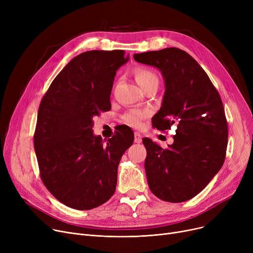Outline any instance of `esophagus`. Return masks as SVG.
<instances>
[{
	"label": "esophagus",
	"mask_w": 253,
	"mask_h": 253,
	"mask_svg": "<svg viewBox=\"0 0 253 253\" xmlns=\"http://www.w3.org/2000/svg\"><path fill=\"white\" fill-rule=\"evenodd\" d=\"M142 141V137L140 135V133H138V132H135L134 133V142L135 143H140Z\"/></svg>",
	"instance_id": "obj_1"
}]
</instances>
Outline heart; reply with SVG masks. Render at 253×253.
<instances>
[{
    "label": "heart",
    "mask_w": 253,
    "mask_h": 253,
    "mask_svg": "<svg viewBox=\"0 0 253 253\" xmlns=\"http://www.w3.org/2000/svg\"><path fill=\"white\" fill-rule=\"evenodd\" d=\"M134 74H135V79L137 83L142 87V89L155 83L159 84V79L157 75L148 69H142V68L136 69ZM149 114L150 112L148 110H143V109L131 110L123 116V122L133 128H140L143 125V120L149 116Z\"/></svg>",
    "instance_id": "1"
}]
</instances>
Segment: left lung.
Returning <instances> with one entry per match:
<instances>
[{"instance_id":"8db88e82","label":"left lung","mask_w":253,"mask_h":253,"mask_svg":"<svg viewBox=\"0 0 253 253\" xmlns=\"http://www.w3.org/2000/svg\"><path fill=\"white\" fill-rule=\"evenodd\" d=\"M162 73L165 93L153 126L165 131L175 124L173 143L162 149L142 138L149 188L163 201L180 203L200 193L221 168L228 144V123L217 90L190 54L165 48L133 55Z\"/></svg>"}]
</instances>
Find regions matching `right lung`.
<instances>
[{"mask_svg":"<svg viewBox=\"0 0 253 253\" xmlns=\"http://www.w3.org/2000/svg\"><path fill=\"white\" fill-rule=\"evenodd\" d=\"M123 50H92L74 57L53 80L40 103L34 145L40 175L64 205L89 210L114 195L118 166L134 134L118 131L103 144L93 117L111 110L116 72L128 61Z\"/></svg>","mask_w":253,"mask_h":253,"instance_id":"right-lung-1","label":"right lung"}]
</instances>
